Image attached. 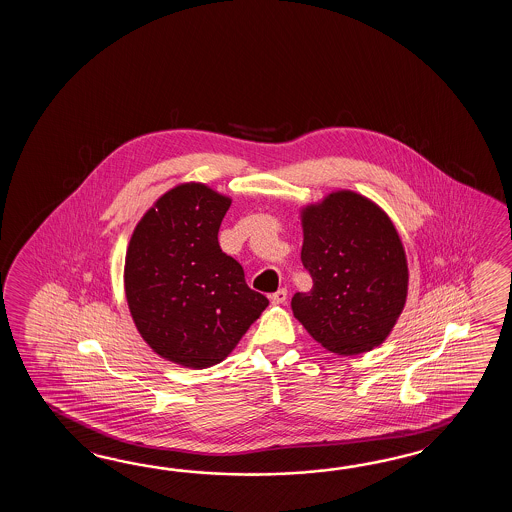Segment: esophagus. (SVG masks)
Masks as SVG:
<instances>
[{
  "label": "esophagus",
  "mask_w": 512,
  "mask_h": 512,
  "mask_svg": "<svg viewBox=\"0 0 512 512\" xmlns=\"http://www.w3.org/2000/svg\"><path fill=\"white\" fill-rule=\"evenodd\" d=\"M285 300H287V289H278V291L271 296V302L274 305L285 304Z\"/></svg>",
  "instance_id": "34e87169"
}]
</instances>
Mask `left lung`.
I'll return each instance as SVG.
<instances>
[{"instance_id":"1","label":"left lung","mask_w":512,"mask_h":512,"mask_svg":"<svg viewBox=\"0 0 512 512\" xmlns=\"http://www.w3.org/2000/svg\"><path fill=\"white\" fill-rule=\"evenodd\" d=\"M300 221L313 289L294 294V318L342 357L381 346L408 296V261L392 219L368 197L335 190L300 208Z\"/></svg>"}]
</instances>
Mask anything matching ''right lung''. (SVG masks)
Masks as SVG:
<instances>
[{
  "mask_svg": "<svg viewBox=\"0 0 512 512\" xmlns=\"http://www.w3.org/2000/svg\"><path fill=\"white\" fill-rule=\"evenodd\" d=\"M230 203L205 183L174 186L144 212L126 249L133 324L159 357L183 368L227 359L269 305L219 247Z\"/></svg>",
  "mask_w": 512,
  "mask_h": 512,
  "instance_id": "add662e5",
  "label": "right lung"
}]
</instances>
